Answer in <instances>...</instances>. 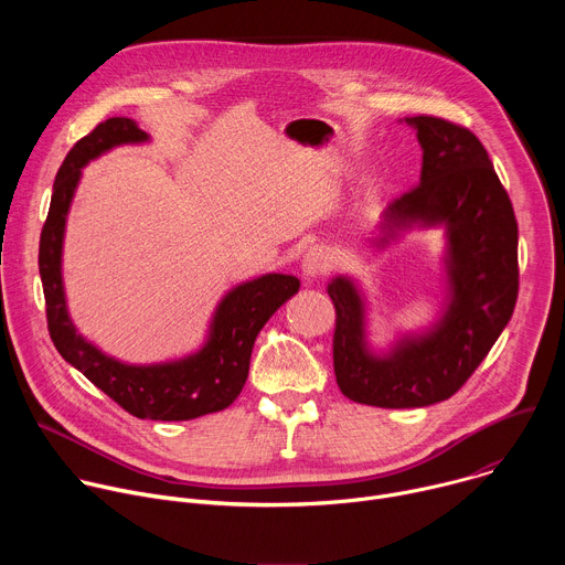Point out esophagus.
Masks as SVG:
<instances>
[{
	"instance_id": "1",
	"label": "esophagus",
	"mask_w": 565,
	"mask_h": 565,
	"mask_svg": "<svg viewBox=\"0 0 565 565\" xmlns=\"http://www.w3.org/2000/svg\"><path fill=\"white\" fill-rule=\"evenodd\" d=\"M331 266H333V259H331L329 250L312 248L306 253V257L301 262V273H303L306 281H317L331 270Z\"/></svg>"
}]
</instances>
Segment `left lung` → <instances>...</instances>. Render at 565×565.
<instances>
[{
    "instance_id": "1",
    "label": "left lung",
    "mask_w": 565,
    "mask_h": 565,
    "mask_svg": "<svg viewBox=\"0 0 565 565\" xmlns=\"http://www.w3.org/2000/svg\"><path fill=\"white\" fill-rule=\"evenodd\" d=\"M423 149L420 183L382 212L371 246L384 250L412 230L445 232V301L420 331H397L388 347L369 338V301L358 279L329 281L338 321L333 364L340 391L382 409L429 407L451 397L486 360L519 295V227L508 192L480 140L465 127L414 116Z\"/></svg>"
}]
</instances>
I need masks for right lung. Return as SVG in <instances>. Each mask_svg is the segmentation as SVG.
<instances>
[{
    "instance_id": "right-lung-1",
    "label": "right lung",
    "mask_w": 565,
    "mask_h": 565,
    "mask_svg": "<svg viewBox=\"0 0 565 565\" xmlns=\"http://www.w3.org/2000/svg\"><path fill=\"white\" fill-rule=\"evenodd\" d=\"M149 142L131 118H109L66 153L53 183L46 223L40 236V277L46 299L49 333L57 353L142 420H192L230 407L244 388L250 355L266 321L299 290V279L266 273L230 288L216 303L205 342L179 360L129 364L79 335L66 306L62 248L66 216L83 179V168L120 145Z\"/></svg>"
}]
</instances>
